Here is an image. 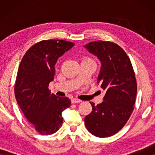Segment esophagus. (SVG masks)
Here are the masks:
<instances>
[{"instance_id":"esophagus-1","label":"esophagus","mask_w":155,"mask_h":155,"mask_svg":"<svg viewBox=\"0 0 155 155\" xmlns=\"http://www.w3.org/2000/svg\"><path fill=\"white\" fill-rule=\"evenodd\" d=\"M81 100H80V99H75V98H73V99H71V102L73 103V104H76V103H80V102H81Z\"/></svg>"}]
</instances>
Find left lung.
Masks as SVG:
<instances>
[{
    "label": "left lung",
    "mask_w": 155,
    "mask_h": 155,
    "mask_svg": "<svg viewBox=\"0 0 155 155\" xmlns=\"http://www.w3.org/2000/svg\"><path fill=\"white\" fill-rule=\"evenodd\" d=\"M84 47L100 61L97 84L106 92L101 104L90 102L92 111L84 124L94 136L110 137L125 126L133 111L137 94L134 71L126 53L113 42L92 41Z\"/></svg>",
    "instance_id": "8db88e82"
}]
</instances>
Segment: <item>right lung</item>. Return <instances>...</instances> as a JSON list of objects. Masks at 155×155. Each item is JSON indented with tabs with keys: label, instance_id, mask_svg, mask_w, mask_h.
<instances>
[{
	"label": "right lung",
	"instance_id": "obj_1",
	"mask_svg": "<svg viewBox=\"0 0 155 155\" xmlns=\"http://www.w3.org/2000/svg\"><path fill=\"white\" fill-rule=\"evenodd\" d=\"M74 45L64 40H44L31 46L20 62L15 96L25 117L41 135L58 130L62 112L71 104L68 97L51 94L48 87L54 80L57 60Z\"/></svg>",
	"mask_w": 155,
	"mask_h": 155
}]
</instances>
